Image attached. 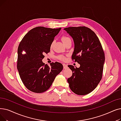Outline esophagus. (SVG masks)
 I'll return each instance as SVG.
<instances>
[{
    "instance_id": "1",
    "label": "esophagus",
    "mask_w": 121,
    "mask_h": 121,
    "mask_svg": "<svg viewBox=\"0 0 121 121\" xmlns=\"http://www.w3.org/2000/svg\"><path fill=\"white\" fill-rule=\"evenodd\" d=\"M63 65L64 69H67V68H68V66H67V65L65 64H63Z\"/></svg>"
}]
</instances>
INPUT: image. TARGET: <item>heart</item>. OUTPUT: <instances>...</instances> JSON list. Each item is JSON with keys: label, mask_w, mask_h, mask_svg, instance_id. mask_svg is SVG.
Wrapping results in <instances>:
<instances>
[{"label": "heart", "mask_w": 121, "mask_h": 121, "mask_svg": "<svg viewBox=\"0 0 121 121\" xmlns=\"http://www.w3.org/2000/svg\"><path fill=\"white\" fill-rule=\"evenodd\" d=\"M70 39L68 37V36H66V35H63L62 37H61V40H62V41L63 42V43H64V44L66 43V42H67L68 40L69 39ZM52 44H53V43H51V47L52 46ZM58 58L60 59V60H62V61H64V60H65V57H64L63 56H62V55H61V56H59V57H58Z\"/></svg>", "instance_id": "1"}]
</instances>
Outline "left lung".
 Segmentation results:
<instances>
[{
	"mask_svg": "<svg viewBox=\"0 0 121 121\" xmlns=\"http://www.w3.org/2000/svg\"><path fill=\"white\" fill-rule=\"evenodd\" d=\"M64 30L74 42L72 59L80 65L79 68L68 65L73 73L67 81L73 92L86 95L96 87L102 78L105 62L103 48L97 35L90 28L82 26Z\"/></svg>",
	"mask_w": 121,
	"mask_h": 121,
	"instance_id": "obj_1",
	"label": "left lung"
}]
</instances>
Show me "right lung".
<instances>
[{
    "label": "right lung",
    "instance_id": "1",
    "mask_svg": "<svg viewBox=\"0 0 121 121\" xmlns=\"http://www.w3.org/2000/svg\"><path fill=\"white\" fill-rule=\"evenodd\" d=\"M61 29L35 27L20 42L17 67L24 85L31 91L42 93L48 90L63 70L60 63L52 62L49 67L42 61L44 54L50 52L51 44Z\"/></svg>",
    "mask_w": 121,
    "mask_h": 121
}]
</instances>
